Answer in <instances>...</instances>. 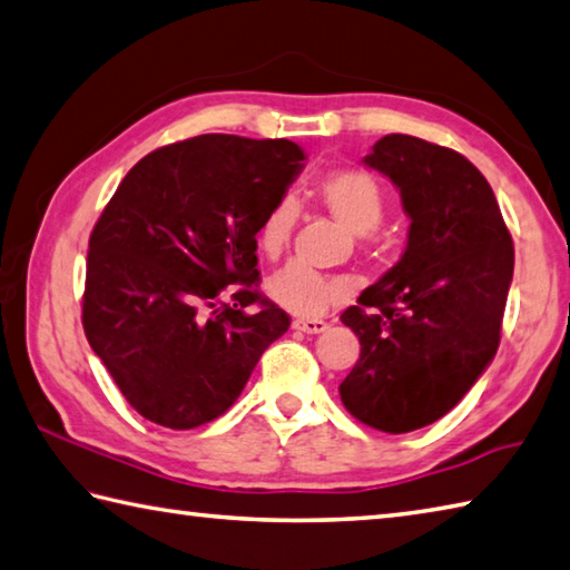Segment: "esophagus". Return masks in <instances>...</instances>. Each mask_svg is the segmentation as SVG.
I'll list each match as a JSON object with an SVG mask.
<instances>
[{"mask_svg": "<svg viewBox=\"0 0 570 570\" xmlns=\"http://www.w3.org/2000/svg\"><path fill=\"white\" fill-rule=\"evenodd\" d=\"M330 325L325 320H295L293 322V330L297 332H305V335H320V332H325Z\"/></svg>", "mask_w": 570, "mask_h": 570, "instance_id": "obj_1", "label": "esophagus"}]
</instances>
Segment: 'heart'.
Returning a JSON list of instances; mask_svg holds the SVG:
<instances>
[{
  "instance_id": "heart-1",
  "label": "heart",
  "mask_w": 570,
  "mask_h": 570,
  "mask_svg": "<svg viewBox=\"0 0 570 570\" xmlns=\"http://www.w3.org/2000/svg\"><path fill=\"white\" fill-rule=\"evenodd\" d=\"M315 200L332 218L354 235H370L384 216V190L377 178L360 168H337L322 176L315 186ZM297 208L289 198L277 200L265 213L257 228V248L267 261H277L293 238ZM267 295L287 313L317 320L350 297V283L325 277L309 267L293 263L267 281Z\"/></svg>"
}]
</instances>
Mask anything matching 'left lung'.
I'll return each instance as SVG.
<instances>
[{
	"mask_svg": "<svg viewBox=\"0 0 570 570\" xmlns=\"http://www.w3.org/2000/svg\"><path fill=\"white\" fill-rule=\"evenodd\" d=\"M364 164L412 223L400 263L340 317L362 345L340 396L362 424L404 434L454 410L497 354L513 240L489 180L452 148L390 134Z\"/></svg>",
	"mask_w": 570,
	"mask_h": 570,
	"instance_id": "obj_1",
	"label": "left lung"
}]
</instances>
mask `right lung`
Listing matches in <instances>:
<instances>
[{
  "instance_id": "right-lung-1",
  "label": "right lung",
  "mask_w": 570,
  "mask_h": 570,
  "mask_svg": "<svg viewBox=\"0 0 570 570\" xmlns=\"http://www.w3.org/2000/svg\"><path fill=\"white\" fill-rule=\"evenodd\" d=\"M303 160L285 138H188L138 160L96 220L83 332L148 422L193 429L218 419L287 332L285 309L257 289L255 235Z\"/></svg>"
}]
</instances>
